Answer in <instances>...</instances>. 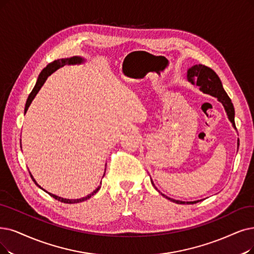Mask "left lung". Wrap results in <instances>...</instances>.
Segmentation results:
<instances>
[{
    "instance_id": "1",
    "label": "left lung",
    "mask_w": 254,
    "mask_h": 254,
    "mask_svg": "<svg viewBox=\"0 0 254 254\" xmlns=\"http://www.w3.org/2000/svg\"><path fill=\"white\" fill-rule=\"evenodd\" d=\"M188 78L189 80L191 81L192 84H196L200 87V90L205 93L209 94L211 96H214L218 98V100L224 106L228 119L232 123L233 127L236 128V123H235V108H233V104L231 102L230 98L226 94L222 86V82L218 75L212 70L210 67L203 65V64H195L194 66H191L188 70ZM238 148H239V140H238ZM153 184V182H152ZM165 196V195H164ZM167 199L175 202V203L178 204H185V203H197L198 201H192V202H184V201H179V200H174L167 197Z\"/></svg>"
}]
</instances>
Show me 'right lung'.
<instances>
[{"instance_id":"obj_1","label":"right lung","mask_w":254,"mask_h":254,"mask_svg":"<svg viewBox=\"0 0 254 254\" xmlns=\"http://www.w3.org/2000/svg\"><path fill=\"white\" fill-rule=\"evenodd\" d=\"M83 60H82V58H80V57H77V56H75V57H70V58H64V59H57V60H55V62H53V63H51V64H49L43 70L42 72H40V74H39V76H38V78H37V81H36V84H35V86L33 87V89H32V92L30 93V95H29V97H28V99H27V102H26V106H25V114L27 113V110H28V107L30 106V104H31V102L33 101V99H34V97L36 96V94L38 93V90L40 89V87H42L43 85H44V83L46 82V80L48 79V77L52 74V73H54L55 70L57 69V68H59V67H62V66H64V65H65V64H81L82 63ZM32 177V176H31ZM33 179V178H32ZM33 181L35 182V185L36 186H38L37 184H36V181L33 179ZM39 187V186H38ZM40 188V187H39ZM100 188L101 187H98L92 194H89V195H87L86 197H83V198H80V199H76V200H70V199H64V198H62V197H58V196H56V195H53V194H50V196L51 197H53V198H55L56 200H58V201H60V202H64V203H68V204H72V203H79V202H82V201H85V200H87V199H89L90 197L92 196H94L96 192L100 190ZM42 189V188H40Z\"/></svg>"}]
</instances>
